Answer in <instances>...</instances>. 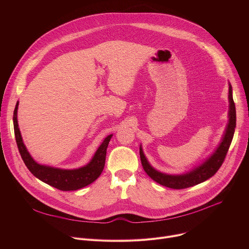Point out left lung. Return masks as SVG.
I'll return each mask as SVG.
<instances>
[{
  "instance_id": "obj_1",
  "label": "left lung",
  "mask_w": 249,
  "mask_h": 249,
  "mask_svg": "<svg viewBox=\"0 0 249 249\" xmlns=\"http://www.w3.org/2000/svg\"><path fill=\"white\" fill-rule=\"evenodd\" d=\"M228 100H229L228 123L226 125L225 131L223 133V136H222L219 145L214 150V152L209 156V158H207L199 165L195 166L193 169H191L190 172H187L185 174H179V175L165 174L158 171V169H155L149 163L144 152H143L142 145L140 144V147H139L140 160L145 173L154 181L159 182L160 185L171 188V189H176V190L186 189V188L196 186L213 177L225 160V156L227 154V151L230 147V144L233 139L235 127H236V110H235V104L232 96V87L230 83H229Z\"/></svg>"
}]
</instances>
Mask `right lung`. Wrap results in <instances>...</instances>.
<instances>
[{
    "instance_id": "1",
    "label": "right lung",
    "mask_w": 249,
    "mask_h": 249,
    "mask_svg": "<svg viewBox=\"0 0 249 249\" xmlns=\"http://www.w3.org/2000/svg\"><path fill=\"white\" fill-rule=\"evenodd\" d=\"M19 102H17L13 116V122H14V131L17 146L21 158L31 174L38 179L42 180L45 184L56 188L60 191H76L95 181L102 174L105 160H106V153L109 142L113 134L108 135L103 140L101 145L98 147L91 160L84 166L72 169H65L59 167L49 166L46 164H40L34 160V159L26 148L23 138L20 132L17 113H18Z\"/></svg>"
}]
</instances>
